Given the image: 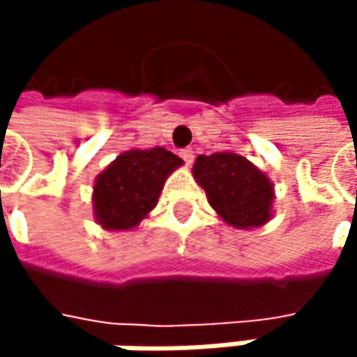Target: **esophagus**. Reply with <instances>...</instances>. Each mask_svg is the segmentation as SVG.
Instances as JSON below:
<instances>
[{
	"instance_id": "34e87169",
	"label": "esophagus",
	"mask_w": 357,
	"mask_h": 357,
	"mask_svg": "<svg viewBox=\"0 0 357 357\" xmlns=\"http://www.w3.org/2000/svg\"><path fill=\"white\" fill-rule=\"evenodd\" d=\"M179 155H181V159L185 161V165H192V163H194V151H192V149H183Z\"/></svg>"
}]
</instances>
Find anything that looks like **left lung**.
I'll use <instances>...</instances> for the list:
<instances>
[{"label": "left lung", "mask_w": 357, "mask_h": 357, "mask_svg": "<svg viewBox=\"0 0 357 357\" xmlns=\"http://www.w3.org/2000/svg\"><path fill=\"white\" fill-rule=\"evenodd\" d=\"M192 176L206 192L208 204L236 229L262 227L273 217L275 188L266 174L238 153L196 157Z\"/></svg>", "instance_id": "left-lung-1"}]
</instances>
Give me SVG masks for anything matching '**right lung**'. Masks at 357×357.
<instances>
[{
  "label": "right lung",
  "instance_id": "right-lung-1",
  "mask_svg": "<svg viewBox=\"0 0 357 357\" xmlns=\"http://www.w3.org/2000/svg\"><path fill=\"white\" fill-rule=\"evenodd\" d=\"M181 165L178 155L163 146L121 153L95 179V221L109 231L134 229L157 206L165 181Z\"/></svg>",
  "mask_w": 357,
  "mask_h": 357
}]
</instances>
